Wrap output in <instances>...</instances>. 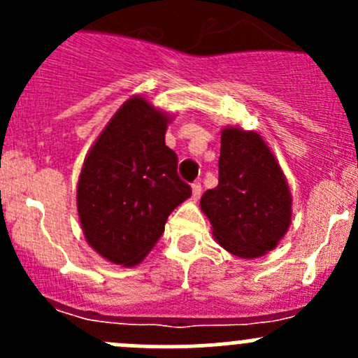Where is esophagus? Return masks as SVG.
I'll return each mask as SVG.
<instances>
[{
  "instance_id": "obj_1",
  "label": "esophagus",
  "mask_w": 358,
  "mask_h": 358,
  "mask_svg": "<svg viewBox=\"0 0 358 358\" xmlns=\"http://www.w3.org/2000/svg\"><path fill=\"white\" fill-rule=\"evenodd\" d=\"M201 194H202L201 183L199 182H194L192 183V196H194V199H199Z\"/></svg>"
}]
</instances>
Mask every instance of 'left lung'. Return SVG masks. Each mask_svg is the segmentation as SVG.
<instances>
[{"mask_svg":"<svg viewBox=\"0 0 358 358\" xmlns=\"http://www.w3.org/2000/svg\"><path fill=\"white\" fill-rule=\"evenodd\" d=\"M218 187L201 197L216 243L243 259L273 251L289 230L292 196L275 154L258 131L222 129Z\"/></svg>","mask_w":358,"mask_h":358,"instance_id":"8db88e82","label":"left lung"}]
</instances>
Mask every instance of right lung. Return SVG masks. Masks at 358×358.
Instances as JSON below:
<instances>
[{
	"label": "right lung",
	"instance_id": "add662e5",
	"mask_svg": "<svg viewBox=\"0 0 358 358\" xmlns=\"http://www.w3.org/2000/svg\"><path fill=\"white\" fill-rule=\"evenodd\" d=\"M175 115L133 95L86 154L78 178L79 223L103 259L136 266L156 246L168 216L192 196L164 135Z\"/></svg>",
	"mask_w": 358,
	"mask_h": 358
}]
</instances>
